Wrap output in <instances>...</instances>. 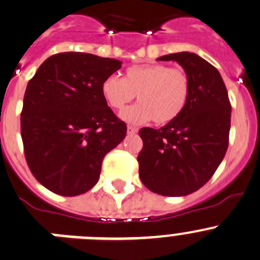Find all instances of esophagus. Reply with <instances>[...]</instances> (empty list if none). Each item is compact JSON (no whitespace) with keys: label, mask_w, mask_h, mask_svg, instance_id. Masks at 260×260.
<instances>
[{"label":"esophagus","mask_w":260,"mask_h":260,"mask_svg":"<svg viewBox=\"0 0 260 260\" xmlns=\"http://www.w3.org/2000/svg\"><path fill=\"white\" fill-rule=\"evenodd\" d=\"M138 128L134 126H127V134H137Z\"/></svg>","instance_id":"obj_1"}]
</instances>
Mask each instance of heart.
I'll use <instances>...</instances> for the list:
<instances>
[{
  "mask_svg": "<svg viewBox=\"0 0 260 260\" xmlns=\"http://www.w3.org/2000/svg\"><path fill=\"white\" fill-rule=\"evenodd\" d=\"M190 90L189 74L165 63L132 66L122 79L110 76L102 83V95L112 110H123L137 95L139 103L121 113L130 123L150 120L158 125L172 122L186 107Z\"/></svg>",
  "mask_w": 260,
  "mask_h": 260,
  "instance_id": "1",
  "label": "heart"
}]
</instances>
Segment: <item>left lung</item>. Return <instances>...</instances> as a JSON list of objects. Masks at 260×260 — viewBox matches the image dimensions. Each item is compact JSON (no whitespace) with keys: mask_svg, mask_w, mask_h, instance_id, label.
Returning a JSON list of instances; mask_svg holds the SVG:
<instances>
[{"mask_svg":"<svg viewBox=\"0 0 260 260\" xmlns=\"http://www.w3.org/2000/svg\"><path fill=\"white\" fill-rule=\"evenodd\" d=\"M176 61L191 81L181 115L160 128L143 127L138 155L139 176L153 192L165 197L191 194L209 181L229 147L231 103L221 74L190 52L166 54Z\"/></svg>","mask_w":260,"mask_h":260,"instance_id":"1","label":"left lung"}]
</instances>
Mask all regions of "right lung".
<instances>
[{
    "instance_id": "obj_1",
    "label": "right lung",
    "mask_w": 260,
    "mask_h": 260,
    "mask_svg": "<svg viewBox=\"0 0 260 260\" xmlns=\"http://www.w3.org/2000/svg\"><path fill=\"white\" fill-rule=\"evenodd\" d=\"M121 61L83 52L47 58L29 80L21 139L33 176L52 192L76 197L97 184L105 155L126 137L102 83Z\"/></svg>"
}]
</instances>
